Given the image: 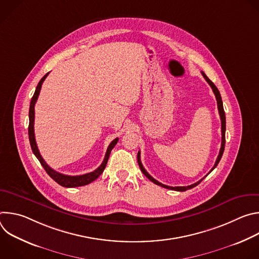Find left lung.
I'll list each match as a JSON object with an SVG mask.
<instances>
[{"instance_id": "obj_1", "label": "left lung", "mask_w": 259, "mask_h": 259, "mask_svg": "<svg viewBox=\"0 0 259 259\" xmlns=\"http://www.w3.org/2000/svg\"><path fill=\"white\" fill-rule=\"evenodd\" d=\"M202 72V75H203V77L205 78V80L208 82V84L211 86V88H212V90H213V92H214V95H215V97H216V100H217V107H218V112H219V116H220V120H221V147H220V151H219V155H218V157H217V159H216V162H215V164H214V166H213V168L210 170V172L218 165V163H219V161H220V159H221V157H223V154H224V151H225V145H226V114H225V109H224V105H223V100H221V96H220V93H219V91H218V89L216 88V86L212 83V81H210L209 80V78L205 75V72L204 71H201ZM137 162H138V165H139V168H140V170L142 171V173L149 178L151 181H153L155 184H157V186H160V187H162V188H165V189H168V190H172V191H177V192H184V191H187V190H191V189H193V188H195V187H197L198 184L210 173H208L206 176H204L202 179H200L199 181H197L196 183H193V184H191V186H188V187H169V186H166V184H163V183H161V182H159L158 180H156L154 177H152L149 173L146 172V170L143 168V166H142V164H141V161H140V152H138V154H137Z\"/></svg>"}]
</instances>
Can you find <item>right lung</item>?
Returning <instances> with one entry per match:
<instances>
[{"label": "right lung", "instance_id": "add662e5", "mask_svg": "<svg viewBox=\"0 0 259 259\" xmlns=\"http://www.w3.org/2000/svg\"><path fill=\"white\" fill-rule=\"evenodd\" d=\"M49 75V72H47L46 75L41 79V81L39 82L38 86L35 88V91L33 93V96L30 100V105H29V113H28V117H29V125H28V138H29V143L31 146V150L32 153L34 154V156L36 157L41 163V165L43 166V168L45 169V171L48 173V175L54 180L56 181L58 184H60L61 187L64 188H77V187H83L86 186V184L91 183L92 181H94L96 178L99 177V175L103 172L107 160L109 158V154L112 152V150L115 147V145L117 144L119 138L114 139L112 142L109 143L107 150H106V154L104 156L103 162L102 164L93 172L87 173V174H83V175H77V176H70V175H65L62 173H59L55 170H53L51 167H49L47 165V163L44 161V159L42 158L39 150H38V146H36V142H35V138H34V131H33V122H34V104L36 102V99L39 97L41 88H42V84L45 81V79L47 78V76Z\"/></svg>", "mask_w": 259, "mask_h": 259}]
</instances>
